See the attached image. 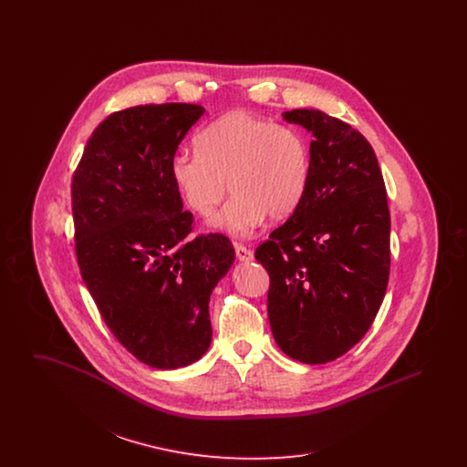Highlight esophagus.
Wrapping results in <instances>:
<instances>
[{"label": "esophagus", "instance_id": "esophagus-1", "mask_svg": "<svg viewBox=\"0 0 467 467\" xmlns=\"http://www.w3.org/2000/svg\"><path fill=\"white\" fill-rule=\"evenodd\" d=\"M234 250H236V257H238L240 261H244V263H248V261L254 259V252H252L250 248H246L244 244H234Z\"/></svg>", "mask_w": 467, "mask_h": 467}]
</instances>
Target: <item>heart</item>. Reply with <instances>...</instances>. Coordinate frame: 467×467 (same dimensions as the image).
<instances>
[{
	"mask_svg": "<svg viewBox=\"0 0 467 467\" xmlns=\"http://www.w3.org/2000/svg\"><path fill=\"white\" fill-rule=\"evenodd\" d=\"M198 150L177 152L171 178L185 204L210 217L227 189L234 196L212 225L250 236L267 215L287 219L310 182V147L301 131L250 113L233 111L212 122L196 140Z\"/></svg>",
	"mask_w": 467,
	"mask_h": 467,
	"instance_id": "obj_1",
	"label": "heart"
}]
</instances>
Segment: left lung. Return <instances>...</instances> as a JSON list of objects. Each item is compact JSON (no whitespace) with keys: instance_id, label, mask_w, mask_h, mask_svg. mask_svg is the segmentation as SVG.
<instances>
[{"instance_id":"left-lung-1","label":"left lung","mask_w":467,"mask_h":467,"mask_svg":"<svg viewBox=\"0 0 467 467\" xmlns=\"http://www.w3.org/2000/svg\"><path fill=\"white\" fill-rule=\"evenodd\" d=\"M284 119L313 134L310 182L289 221L259 244L276 345L305 364L347 354L371 327L390 273V213L373 147L320 110Z\"/></svg>"}]
</instances>
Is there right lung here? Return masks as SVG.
<instances>
[{"instance_id": "right-lung-1", "label": "right lung", "mask_w": 467, "mask_h": 467, "mask_svg": "<svg viewBox=\"0 0 467 467\" xmlns=\"http://www.w3.org/2000/svg\"><path fill=\"white\" fill-rule=\"evenodd\" d=\"M204 109L140 105L109 115L71 180L75 252L90 296L120 345L143 364L177 369L212 343L208 303L234 263L219 233L187 236L171 159Z\"/></svg>"}]
</instances>
